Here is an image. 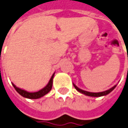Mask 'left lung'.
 I'll return each mask as SVG.
<instances>
[{"mask_svg":"<svg viewBox=\"0 0 128 128\" xmlns=\"http://www.w3.org/2000/svg\"><path fill=\"white\" fill-rule=\"evenodd\" d=\"M74 86L75 87V88L76 89V90H78V92H80V93L83 94H86L87 96H90V97H102V96H104V95H106L108 94H109L112 90H114V88L116 87V85L114 86V87H112V88H110L109 90H107L106 91H104V92H88V91H85V90H82L80 89L79 88H78L77 86H76L75 84H74Z\"/></svg>","mask_w":128,"mask_h":128,"instance_id":"left-lung-1","label":"left lung"}]
</instances>
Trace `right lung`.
Returning <instances> with one entry per match:
<instances>
[{
  "instance_id": "1",
  "label": "right lung",
  "mask_w": 128,
  "mask_h": 128,
  "mask_svg": "<svg viewBox=\"0 0 128 128\" xmlns=\"http://www.w3.org/2000/svg\"><path fill=\"white\" fill-rule=\"evenodd\" d=\"M54 75V74H53V75L52 76L49 82L48 83V85L45 88H43L40 90H39L38 92H27V91H26L24 90L20 89V88H17L13 83H12V84L13 87L14 88V89L16 90V92L20 95H22V97H25V98H28V99H38V98H40V97H43L44 95H46V94L48 93L51 90L52 87Z\"/></svg>"
}]
</instances>
